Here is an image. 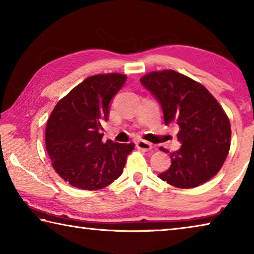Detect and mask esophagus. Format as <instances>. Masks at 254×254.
<instances>
[{"label":"esophagus","instance_id":"1","mask_svg":"<svg viewBox=\"0 0 254 254\" xmlns=\"http://www.w3.org/2000/svg\"><path fill=\"white\" fill-rule=\"evenodd\" d=\"M135 145L137 149L143 150V151H149V150L152 149V144L147 142V141H144V140H137L135 142Z\"/></svg>","mask_w":254,"mask_h":254}]
</instances>
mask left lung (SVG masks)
Returning a JSON list of instances; mask_svg holds the SVG:
<instances>
[{
  "instance_id": "left-lung-1",
  "label": "left lung",
  "mask_w": 254,
  "mask_h": 254,
  "mask_svg": "<svg viewBox=\"0 0 254 254\" xmlns=\"http://www.w3.org/2000/svg\"><path fill=\"white\" fill-rule=\"evenodd\" d=\"M140 81L160 104L166 126L179 127L182 147L170 153L171 166L158 177L177 188L208 182L230 150L231 124L224 110L203 85L175 70L152 71Z\"/></svg>"
}]
</instances>
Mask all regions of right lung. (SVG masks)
<instances>
[{
	"label": "right lung",
	"instance_id": "add662e5",
	"mask_svg": "<svg viewBox=\"0 0 254 254\" xmlns=\"http://www.w3.org/2000/svg\"><path fill=\"white\" fill-rule=\"evenodd\" d=\"M127 76L103 74L86 78L62 98L47 122L46 147L57 174L72 187L98 190L123 173L134 143L102 141L112 98Z\"/></svg>",
	"mask_w": 254,
	"mask_h": 254
}]
</instances>
